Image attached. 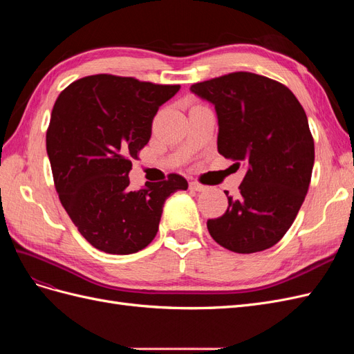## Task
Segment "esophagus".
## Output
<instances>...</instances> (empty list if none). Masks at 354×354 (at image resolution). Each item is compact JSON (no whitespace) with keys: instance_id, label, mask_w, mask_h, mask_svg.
Instances as JSON below:
<instances>
[{"instance_id":"34e87169","label":"esophagus","mask_w":354,"mask_h":354,"mask_svg":"<svg viewBox=\"0 0 354 354\" xmlns=\"http://www.w3.org/2000/svg\"><path fill=\"white\" fill-rule=\"evenodd\" d=\"M189 187H190V190H195V192H205V190H208L207 186L198 183V181H190Z\"/></svg>"}]
</instances>
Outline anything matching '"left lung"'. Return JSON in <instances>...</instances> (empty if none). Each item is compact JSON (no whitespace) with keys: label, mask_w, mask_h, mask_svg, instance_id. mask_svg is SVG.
<instances>
[{"label":"left lung","mask_w":354,"mask_h":354,"mask_svg":"<svg viewBox=\"0 0 354 354\" xmlns=\"http://www.w3.org/2000/svg\"><path fill=\"white\" fill-rule=\"evenodd\" d=\"M190 91L214 104L217 149L246 174L236 198L207 221L218 245L238 252L264 251L291 227L307 195L315 142L303 106L283 84L251 72H233L194 84Z\"/></svg>","instance_id":"obj_1"}]
</instances>
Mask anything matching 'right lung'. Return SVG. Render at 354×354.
I'll list each match as a JSON object with an SVG mask.
<instances>
[{
  "label": "right lung",
  "instance_id": "right-lung-1",
  "mask_svg": "<svg viewBox=\"0 0 354 354\" xmlns=\"http://www.w3.org/2000/svg\"><path fill=\"white\" fill-rule=\"evenodd\" d=\"M180 85L99 73L72 82L53 106L47 153L63 208L94 248L134 254L153 241L167 198L187 181L169 174L130 189L128 173L152 121Z\"/></svg>",
  "mask_w": 354,
  "mask_h": 354
}]
</instances>
